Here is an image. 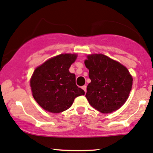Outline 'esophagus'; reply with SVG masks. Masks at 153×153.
<instances>
[{"instance_id": "obj_1", "label": "esophagus", "mask_w": 153, "mask_h": 153, "mask_svg": "<svg viewBox=\"0 0 153 153\" xmlns=\"http://www.w3.org/2000/svg\"><path fill=\"white\" fill-rule=\"evenodd\" d=\"M81 88H82V89H84V92H85V93H86V86H83Z\"/></svg>"}]
</instances>
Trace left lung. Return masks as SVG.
Returning a JSON list of instances; mask_svg holds the SVG:
<instances>
[{
  "instance_id": "1",
  "label": "left lung",
  "mask_w": 153,
  "mask_h": 153,
  "mask_svg": "<svg viewBox=\"0 0 153 153\" xmlns=\"http://www.w3.org/2000/svg\"><path fill=\"white\" fill-rule=\"evenodd\" d=\"M85 65L91 83L86 88L89 104L102 113L119 109L132 89V78L126 67L102 54L88 55Z\"/></svg>"
}]
</instances>
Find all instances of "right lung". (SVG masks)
Returning <instances> with one entry per match:
<instances>
[{
    "instance_id": "add662e5",
    "label": "right lung",
    "mask_w": 153,
    "mask_h": 153,
    "mask_svg": "<svg viewBox=\"0 0 153 153\" xmlns=\"http://www.w3.org/2000/svg\"><path fill=\"white\" fill-rule=\"evenodd\" d=\"M75 54H61L35 69L30 81L32 95L43 109L59 113L69 109L74 99L85 92L75 84V74L69 67L75 61Z\"/></svg>"
}]
</instances>
